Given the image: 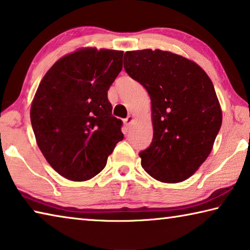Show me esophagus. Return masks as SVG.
<instances>
[{
	"label": "esophagus",
	"instance_id": "obj_1",
	"mask_svg": "<svg viewBox=\"0 0 250 250\" xmlns=\"http://www.w3.org/2000/svg\"><path fill=\"white\" fill-rule=\"evenodd\" d=\"M133 122H134V117L133 116H127L124 120V123H125L126 126H130V125L133 124Z\"/></svg>",
	"mask_w": 250,
	"mask_h": 250
}]
</instances>
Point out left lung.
<instances>
[{
	"label": "left lung",
	"instance_id": "8db88e82",
	"mask_svg": "<svg viewBox=\"0 0 250 250\" xmlns=\"http://www.w3.org/2000/svg\"><path fill=\"white\" fill-rule=\"evenodd\" d=\"M124 68L152 102L153 141L142 150V167L163 183L189 178L210 154L223 114L204 69L161 50L126 52Z\"/></svg>",
	"mask_w": 250,
	"mask_h": 250
}]
</instances>
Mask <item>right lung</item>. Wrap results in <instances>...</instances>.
<instances>
[{
  "instance_id": "add662e5",
  "label": "right lung",
  "mask_w": 250,
  "mask_h": 250,
  "mask_svg": "<svg viewBox=\"0 0 250 250\" xmlns=\"http://www.w3.org/2000/svg\"><path fill=\"white\" fill-rule=\"evenodd\" d=\"M122 67V51L82 48L60 59L41 81L31 106L33 132L48 164L69 181L103 170L124 138L107 98Z\"/></svg>"
}]
</instances>
